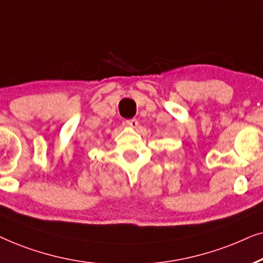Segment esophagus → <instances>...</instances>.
<instances>
[{
	"label": "esophagus",
	"mask_w": 263,
	"mask_h": 263,
	"mask_svg": "<svg viewBox=\"0 0 263 263\" xmlns=\"http://www.w3.org/2000/svg\"><path fill=\"white\" fill-rule=\"evenodd\" d=\"M126 124H127V126H129V127H137L138 126V120L137 119H128V120H126Z\"/></svg>",
	"instance_id": "34e87169"
}]
</instances>
